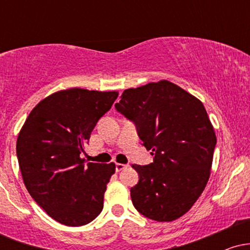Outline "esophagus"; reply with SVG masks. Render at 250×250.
I'll return each mask as SVG.
<instances>
[{
	"instance_id": "esophagus-1",
	"label": "esophagus",
	"mask_w": 250,
	"mask_h": 250,
	"mask_svg": "<svg viewBox=\"0 0 250 250\" xmlns=\"http://www.w3.org/2000/svg\"><path fill=\"white\" fill-rule=\"evenodd\" d=\"M127 167H128V165H122V163H116V165H115V170L117 171V173H119V171L123 170V169L127 168Z\"/></svg>"
}]
</instances>
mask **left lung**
<instances>
[{
	"label": "left lung",
	"instance_id": "obj_1",
	"mask_svg": "<svg viewBox=\"0 0 250 250\" xmlns=\"http://www.w3.org/2000/svg\"><path fill=\"white\" fill-rule=\"evenodd\" d=\"M115 109L135 125L153 162L133 165L139 182L134 207L148 219L182 216L202 194L210 175L216 136L202 102L166 81L127 89Z\"/></svg>",
	"mask_w": 250,
	"mask_h": 250
}]
</instances>
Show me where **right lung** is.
I'll return each instance as SVG.
<instances>
[{
	"label": "right lung",
	"mask_w": 250,
	"mask_h": 250,
	"mask_svg": "<svg viewBox=\"0 0 250 250\" xmlns=\"http://www.w3.org/2000/svg\"><path fill=\"white\" fill-rule=\"evenodd\" d=\"M117 96L81 88L57 91L31 110L20 131L16 154L25 188L62 225L84 226L102 211L115 163H85L81 153Z\"/></svg>",
	"instance_id": "obj_1"
}]
</instances>
